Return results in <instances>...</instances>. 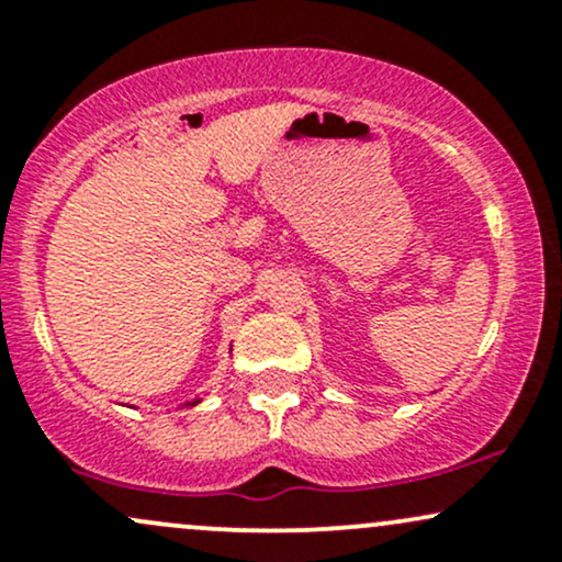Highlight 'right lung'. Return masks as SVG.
<instances>
[{"mask_svg":"<svg viewBox=\"0 0 562 562\" xmlns=\"http://www.w3.org/2000/svg\"><path fill=\"white\" fill-rule=\"evenodd\" d=\"M195 404H198V402H195Z\"/></svg>","mask_w":562,"mask_h":562,"instance_id":"obj_1","label":"right lung"}]
</instances>
